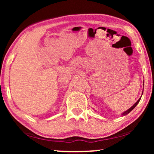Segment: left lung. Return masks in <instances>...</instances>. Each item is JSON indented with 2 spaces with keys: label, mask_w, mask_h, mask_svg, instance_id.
<instances>
[{
  "label": "left lung",
  "mask_w": 154,
  "mask_h": 154,
  "mask_svg": "<svg viewBox=\"0 0 154 154\" xmlns=\"http://www.w3.org/2000/svg\"><path fill=\"white\" fill-rule=\"evenodd\" d=\"M141 97H140V99H139V100H137V102L135 103V104H134L133 105V106L130 107V108L129 109H128L127 111H124V112H123V113H122V116H125V115H127V114H128V113H129L130 112V111H131L132 110H133V109H134V108H135V106H137V105L138 104V103L140 102V100H141Z\"/></svg>",
  "instance_id": "1"
}]
</instances>
